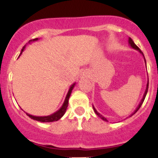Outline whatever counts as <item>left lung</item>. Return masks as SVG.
I'll list each match as a JSON object with an SVG mask.
<instances>
[{"mask_svg":"<svg viewBox=\"0 0 158 158\" xmlns=\"http://www.w3.org/2000/svg\"><path fill=\"white\" fill-rule=\"evenodd\" d=\"M128 44H129V45L131 47V48H133V49H135V50H137V51L138 52H139V53H141V55H142L143 56V58H144V61H145V64H146V59H145V56H144V55H143V52L141 51L140 50H139V48H138V47L137 46V45H136L135 44V42H134L133 41H132V39H131V38H128ZM148 81H147V84H146V90H145V92H144V94H143V98H142V99H141V101H140V102H139V104L138 105V106L137 107V108H136L135 109V111L133 112V113H132L131 115L129 116V117H132V116L134 115V114H135L136 112L137 111V110H138L139 109V108H140L141 107V106H142V104H143V101H144V99H145V98H146V94H147V92H148ZM93 108H94V112H95L96 114H97V115L98 116V117H100L101 119H102V120H104V121H106V122H108V120H107V119L106 118V117H103L102 115H101L99 113V112L97 111V110H96V108H94V106H93Z\"/></svg>","mask_w":158,"mask_h":158,"instance_id":"left-lung-1","label":"left lung"}]
</instances>
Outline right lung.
<instances>
[{
	"mask_svg": "<svg viewBox=\"0 0 158 158\" xmlns=\"http://www.w3.org/2000/svg\"><path fill=\"white\" fill-rule=\"evenodd\" d=\"M38 40H39L38 38H36V39H32V40H30L29 43L30 44V43L34 42V41H38ZM25 48H26V45H25V46L22 48V50H21V54L22 53V52L23 51V50H24ZM21 54H20V56H21ZM75 85H76V82L73 83V85H71V86L70 87L68 94H67V95H66V97H65L64 103H63L61 108H59L57 111H56L55 113L50 114V115H48V116H44V117H37V116H33V115H31V114H30L26 113L27 115L29 116V117H30L31 119H34V120L39 121V122H41V123H50V122H54V121H58L59 119H60L61 117H63V115L65 114V112H66L67 108H68V106L69 98H70V94H71V93H72V90H73Z\"/></svg>",
	"mask_w": 158,
	"mask_h": 158,
	"instance_id": "add662e5",
	"label": "right lung"
}]
</instances>
